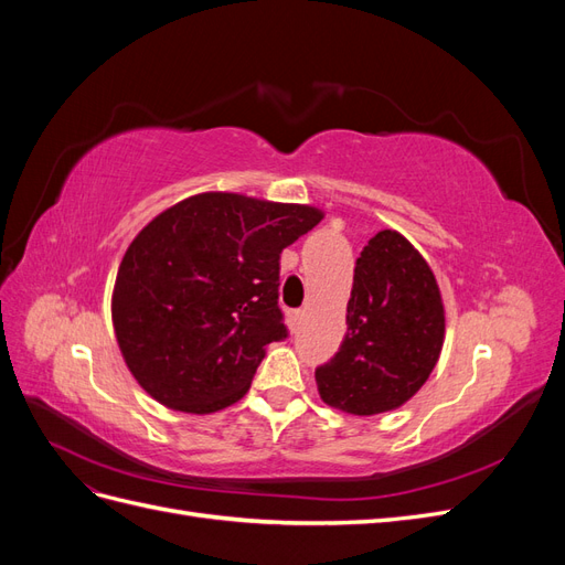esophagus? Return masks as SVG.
<instances>
[{
	"mask_svg": "<svg viewBox=\"0 0 565 565\" xmlns=\"http://www.w3.org/2000/svg\"><path fill=\"white\" fill-rule=\"evenodd\" d=\"M301 318H303V311H295V313H292V324H295V328L301 322Z\"/></svg>",
	"mask_w": 565,
	"mask_h": 565,
	"instance_id": "34e87169",
	"label": "esophagus"
}]
</instances>
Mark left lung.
I'll use <instances>...</instances> for the list:
<instances>
[{"label": "left lung", "instance_id": "1", "mask_svg": "<svg viewBox=\"0 0 565 565\" xmlns=\"http://www.w3.org/2000/svg\"><path fill=\"white\" fill-rule=\"evenodd\" d=\"M347 324L316 370L320 398L361 417L405 405L438 363L446 306L431 266L398 231H380L358 256Z\"/></svg>", "mask_w": 565, "mask_h": 565}]
</instances>
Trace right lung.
<instances>
[{"label":"right lung","mask_w":565,"mask_h":565,"mask_svg":"<svg viewBox=\"0 0 565 565\" xmlns=\"http://www.w3.org/2000/svg\"><path fill=\"white\" fill-rule=\"evenodd\" d=\"M313 204L198 193L139 231L117 268L113 328L134 380L188 415L241 401L273 341L280 254L320 224Z\"/></svg>","instance_id":"right-lung-1"}]
</instances>
